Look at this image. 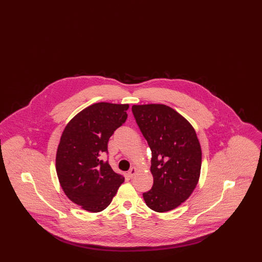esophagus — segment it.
Masks as SVG:
<instances>
[{"mask_svg":"<svg viewBox=\"0 0 262 262\" xmlns=\"http://www.w3.org/2000/svg\"><path fill=\"white\" fill-rule=\"evenodd\" d=\"M137 167H132L130 169H129V171L127 172V174H128V177H130V178H133L135 174H137Z\"/></svg>","mask_w":262,"mask_h":262,"instance_id":"esophagus-1","label":"esophagus"}]
</instances>
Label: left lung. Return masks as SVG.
Segmentation results:
<instances>
[{"instance_id": "1", "label": "left lung", "mask_w": 262, "mask_h": 262, "mask_svg": "<svg viewBox=\"0 0 262 262\" xmlns=\"http://www.w3.org/2000/svg\"><path fill=\"white\" fill-rule=\"evenodd\" d=\"M133 113L152 152L153 187L143 193L150 209L173 210L191 195L200 181L201 147L195 129L164 104L134 105Z\"/></svg>"}]
</instances>
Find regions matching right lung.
<instances>
[{
    "label": "right lung",
    "instance_id": "right-lung-1",
    "mask_svg": "<svg viewBox=\"0 0 262 262\" xmlns=\"http://www.w3.org/2000/svg\"><path fill=\"white\" fill-rule=\"evenodd\" d=\"M128 104L99 102L76 114L66 125L56 154V171L64 194L89 212L104 210L125 177L108 161L109 138L126 120Z\"/></svg>",
    "mask_w": 262,
    "mask_h": 262
}]
</instances>
